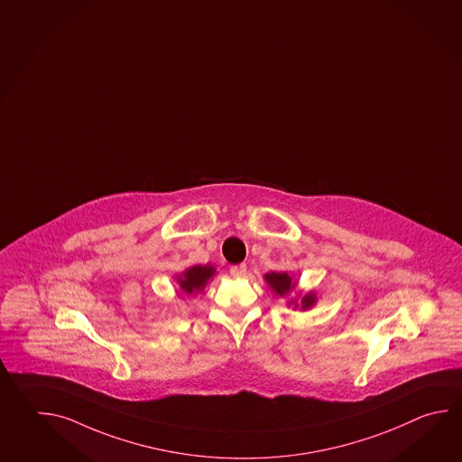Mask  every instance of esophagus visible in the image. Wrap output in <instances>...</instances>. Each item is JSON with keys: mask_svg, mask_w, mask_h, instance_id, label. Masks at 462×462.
<instances>
[{"mask_svg": "<svg viewBox=\"0 0 462 462\" xmlns=\"http://www.w3.org/2000/svg\"><path fill=\"white\" fill-rule=\"evenodd\" d=\"M246 273V264H234L232 268H230V274L234 276V278H242V276H245Z\"/></svg>", "mask_w": 462, "mask_h": 462, "instance_id": "esophagus-1", "label": "esophagus"}]
</instances>
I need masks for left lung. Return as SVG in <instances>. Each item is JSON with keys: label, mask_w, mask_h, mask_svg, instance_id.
Segmentation results:
<instances>
[{"label": "left lung", "mask_w": 462, "mask_h": 462, "mask_svg": "<svg viewBox=\"0 0 462 462\" xmlns=\"http://www.w3.org/2000/svg\"><path fill=\"white\" fill-rule=\"evenodd\" d=\"M264 280L272 286V290H273L276 294H280V296H284L286 292L296 286V282H292L291 276L288 273H266L264 274ZM314 301H316V300H314V294H312V292L306 294L301 300V310L311 308Z\"/></svg>", "instance_id": "1"}]
</instances>
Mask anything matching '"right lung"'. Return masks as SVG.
Here are the masks:
<instances>
[{
	"instance_id": "add662e5",
	"label": "right lung",
	"mask_w": 462,
	"mask_h": 462,
	"mask_svg": "<svg viewBox=\"0 0 462 462\" xmlns=\"http://www.w3.org/2000/svg\"><path fill=\"white\" fill-rule=\"evenodd\" d=\"M214 268L212 266H192V268H189L188 272L184 273V278H180V288H182V291L188 292V294H192V292H198L206 286V282H208V278L214 274Z\"/></svg>"
}]
</instances>
